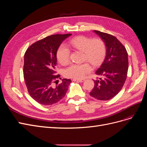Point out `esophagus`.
<instances>
[{"label":"esophagus","instance_id":"obj_1","mask_svg":"<svg viewBox=\"0 0 147 147\" xmlns=\"http://www.w3.org/2000/svg\"><path fill=\"white\" fill-rule=\"evenodd\" d=\"M73 81L77 82H83L84 81V79H73Z\"/></svg>","mask_w":147,"mask_h":147}]
</instances>
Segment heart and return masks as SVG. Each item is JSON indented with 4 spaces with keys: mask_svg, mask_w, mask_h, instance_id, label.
Here are the masks:
<instances>
[{
    "mask_svg": "<svg viewBox=\"0 0 147 147\" xmlns=\"http://www.w3.org/2000/svg\"><path fill=\"white\" fill-rule=\"evenodd\" d=\"M69 45L83 52V61H88L93 66L99 65L105 55V43L98 37L91 38L85 35H80L71 39ZM56 57L61 64H68L70 62V51L65 45H62L57 49ZM91 71V66L85 63L70 65L64 70V73L66 77L80 79L83 78Z\"/></svg>",
    "mask_w": 147,
    "mask_h": 147,
    "instance_id": "obj_1",
    "label": "heart"
}]
</instances>
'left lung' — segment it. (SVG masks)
Returning a JSON list of instances; mask_svg holds the SVG:
<instances>
[{"label": "left lung", "instance_id": "obj_1", "mask_svg": "<svg viewBox=\"0 0 147 147\" xmlns=\"http://www.w3.org/2000/svg\"><path fill=\"white\" fill-rule=\"evenodd\" d=\"M105 43L106 56L96 74L102 77L94 82L90 95L100 100L112 99L121 91L128 70L127 53L125 47L112 35L94 30Z\"/></svg>", "mask_w": 147, "mask_h": 147}]
</instances>
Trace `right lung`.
<instances>
[{
    "instance_id": "add662e5",
    "label": "right lung",
    "mask_w": 147,
    "mask_h": 147,
    "mask_svg": "<svg viewBox=\"0 0 147 147\" xmlns=\"http://www.w3.org/2000/svg\"><path fill=\"white\" fill-rule=\"evenodd\" d=\"M72 35L56 34L48 36L34 43L24 54L23 74L26 87L31 97L38 103L51 105L65 96L70 79L64 78L55 86L57 79L55 67L56 53L61 43Z\"/></svg>"
}]
</instances>
